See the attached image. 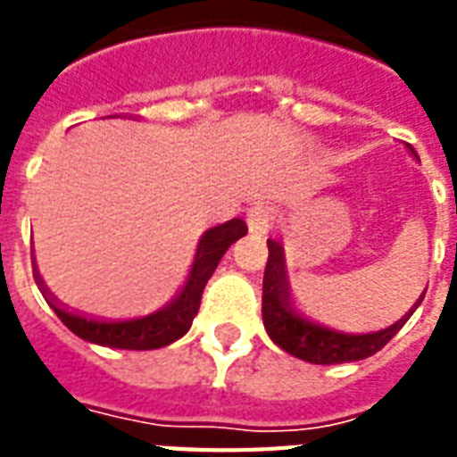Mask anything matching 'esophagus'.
<instances>
[{
  "label": "esophagus",
  "instance_id": "34e87169",
  "mask_svg": "<svg viewBox=\"0 0 457 457\" xmlns=\"http://www.w3.org/2000/svg\"><path fill=\"white\" fill-rule=\"evenodd\" d=\"M270 215H268V211H263V208H251L249 211V228L253 229V232H265V229L270 228Z\"/></svg>",
  "mask_w": 457,
  "mask_h": 457
}]
</instances>
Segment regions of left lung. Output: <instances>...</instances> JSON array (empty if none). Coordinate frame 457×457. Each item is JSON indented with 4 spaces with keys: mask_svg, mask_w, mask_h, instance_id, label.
<instances>
[{
    "mask_svg": "<svg viewBox=\"0 0 457 457\" xmlns=\"http://www.w3.org/2000/svg\"><path fill=\"white\" fill-rule=\"evenodd\" d=\"M408 152L418 158L412 146H408ZM420 301L412 305L408 315L379 332L348 334L332 329L299 311L292 296L289 278H287L285 249L275 239H268V265H265L263 278V325L268 337L294 358H301L312 365H337V362H355L370 358L396 337L398 329L415 312Z\"/></svg>",
    "mask_w": 457,
    "mask_h": 457,
    "instance_id": "left-lung-1",
    "label": "left lung"
}]
</instances>
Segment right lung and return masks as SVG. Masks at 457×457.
<instances>
[{
  "instance_id": "add662e5",
  "label": "right lung",
  "mask_w": 457,
  "mask_h": 457,
  "mask_svg": "<svg viewBox=\"0 0 457 457\" xmlns=\"http://www.w3.org/2000/svg\"><path fill=\"white\" fill-rule=\"evenodd\" d=\"M249 232L246 222L239 218L215 225L201 235L196 244V253H194L192 268L187 272L185 285L179 287V292L172 296L163 308L156 312H149L145 318L132 320H99L82 315L78 311H71L66 303H61L49 289H46L45 279L35 268V282H37L39 292L52 305V311L59 315L63 325L80 339L89 344H99V346L109 348H125V351H154V348H163L179 337H185L192 327V320L196 318L201 305V294L204 287L215 272L220 258L232 244Z\"/></svg>"
}]
</instances>
